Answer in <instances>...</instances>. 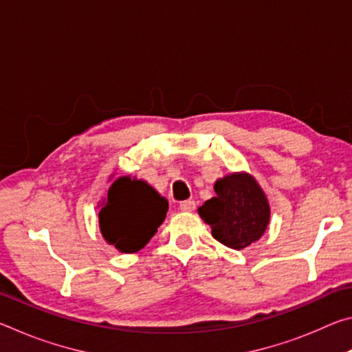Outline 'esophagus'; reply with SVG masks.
<instances>
[{"mask_svg":"<svg viewBox=\"0 0 352 352\" xmlns=\"http://www.w3.org/2000/svg\"><path fill=\"white\" fill-rule=\"evenodd\" d=\"M180 210L182 211H186V212H190L195 210V201L194 200H183L180 201Z\"/></svg>","mask_w":352,"mask_h":352,"instance_id":"obj_1","label":"esophagus"}]
</instances>
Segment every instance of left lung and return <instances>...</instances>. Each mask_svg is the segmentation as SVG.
<instances>
[{"label": "left lung", "instance_id": "obj_1", "mask_svg": "<svg viewBox=\"0 0 352 352\" xmlns=\"http://www.w3.org/2000/svg\"><path fill=\"white\" fill-rule=\"evenodd\" d=\"M216 197L199 208L211 234L223 245L241 250L256 242L269 225L270 208L264 192L248 174H231L214 184Z\"/></svg>", "mask_w": 352, "mask_h": 352}]
</instances>
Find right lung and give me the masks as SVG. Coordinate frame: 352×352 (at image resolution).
Returning <instances> with one entry per match:
<instances>
[{
  "instance_id": "right-lung-1",
  "label": "right lung",
  "mask_w": 352,
  "mask_h": 352,
  "mask_svg": "<svg viewBox=\"0 0 352 352\" xmlns=\"http://www.w3.org/2000/svg\"><path fill=\"white\" fill-rule=\"evenodd\" d=\"M168 210V200L146 182L121 177L110 186L99 211L100 231L119 252L135 253L157 233Z\"/></svg>"
}]
</instances>
